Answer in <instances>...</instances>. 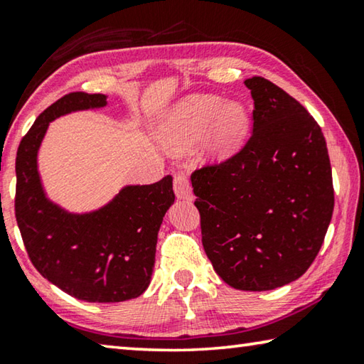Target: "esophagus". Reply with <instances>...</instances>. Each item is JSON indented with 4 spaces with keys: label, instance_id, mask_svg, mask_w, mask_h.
<instances>
[{
    "label": "esophagus",
    "instance_id": "esophagus-1",
    "mask_svg": "<svg viewBox=\"0 0 364 364\" xmlns=\"http://www.w3.org/2000/svg\"><path fill=\"white\" fill-rule=\"evenodd\" d=\"M173 188H175V194L178 199H183V200L194 199L191 183L188 181V178L184 176L183 173H178V175L175 176V184H173Z\"/></svg>",
    "mask_w": 364,
    "mask_h": 364
}]
</instances>
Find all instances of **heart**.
<instances>
[{
  "label": "heart",
  "instance_id": "1",
  "mask_svg": "<svg viewBox=\"0 0 364 364\" xmlns=\"http://www.w3.org/2000/svg\"><path fill=\"white\" fill-rule=\"evenodd\" d=\"M250 128L251 114L243 102H225L220 95H191L165 114L159 139L171 152H186L204 137V159L223 161L245 146Z\"/></svg>",
  "mask_w": 364,
  "mask_h": 364
}]
</instances>
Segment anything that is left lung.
Here are the masks:
<instances>
[{
    "mask_svg": "<svg viewBox=\"0 0 364 364\" xmlns=\"http://www.w3.org/2000/svg\"><path fill=\"white\" fill-rule=\"evenodd\" d=\"M245 85L255 100L250 141L191 183L215 272L236 290L267 291L299 279L319 252L333 212L332 170L301 103L264 77Z\"/></svg>",
    "mask_w": 364,
    "mask_h": 364,
    "instance_id": "left-lung-1",
    "label": "left lung"
}]
</instances>
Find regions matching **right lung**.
<instances>
[{
    "label": "right lung",
    "mask_w": 364,
    "mask_h": 364,
    "mask_svg": "<svg viewBox=\"0 0 364 364\" xmlns=\"http://www.w3.org/2000/svg\"><path fill=\"white\" fill-rule=\"evenodd\" d=\"M107 105L103 94L65 95L36 119L16 159V218L28 257L48 282L89 303H119L147 290L160 225L175 203L170 175L154 184H124L107 204L85 212L48 198L38 154L50 123Z\"/></svg>",
    "instance_id": "1"
}]
</instances>
